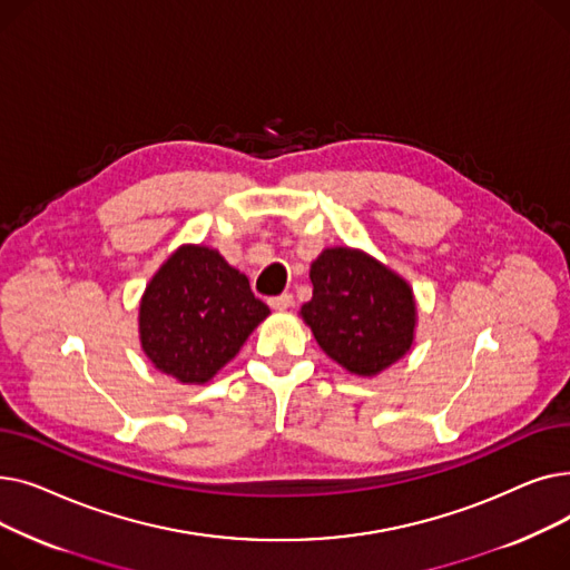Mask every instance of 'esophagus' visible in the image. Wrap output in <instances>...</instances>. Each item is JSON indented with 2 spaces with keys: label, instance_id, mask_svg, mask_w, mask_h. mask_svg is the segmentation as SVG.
Segmentation results:
<instances>
[{
  "label": "esophagus",
  "instance_id": "obj_1",
  "mask_svg": "<svg viewBox=\"0 0 570 570\" xmlns=\"http://www.w3.org/2000/svg\"><path fill=\"white\" fill-rule=\"evenodd\" d=\"M291 305H293V295H291V293H282V295H277V297H269V307L277 309V312H284V309H288Z\"/></svg>",
  "mask_w": 570,
  "mask_h": 570
}]
</instances>
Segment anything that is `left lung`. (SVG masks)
Returning <instances> with one entry per match:
<instances>
[{"mask_svg":"<svg viewBox=\"0 0 570 570\" xmlns=\"http://www.w3.org/2000/svg\"><path fill=\"white\" fill-rule=\"evenodd\" d=\"M301 318L323 353L355 376H379L411 351L417 307L411 284L355 247H325L309 267Z\"/></svg>","mask_w":570,"mask_h":570,"instance_id":"1","label":"left lung"}]
</instances>
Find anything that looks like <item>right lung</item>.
I'll list each match as a JSON object with an SVG mask.
<instances>
[{
	"instance_id": "right-lung-1",
	"label": "right lung",
	"mask_w": 570,
	"mask_h": 570,
	"mask_svg": "<svg viewBox=\"0 0 570 570\" xmlns=\"http://www.w3.org/2000/svg\"><path fill=\"white\" fill-rule=\"evenodd\" d=\"M269 316L247 275L207 245H179L147 282L138 337L147 361L185 385H203L228 365Z\"/></svg>"
}]
</instances>
